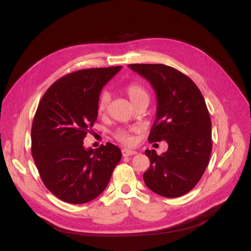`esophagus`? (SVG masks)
<instances>
[{
    "instance_id": "esophagus-1",
    "label": "esophagus",
    "mask_w": 251,
    "mask_h": 251,
    "mask_svg": "<svg viewBox=\"0 0 251 251\" xmlns=\"http://www.w3.org/2000/svg\"><path fill=\"white\" fill-rule=\"evenodd\" d=\"M122 153H123V156H124V157L130 156V155H135V154H137V152H136V151H134V150H129V149H126V148H124V149L122 150Z\"/></svg>"
}]
</instances>
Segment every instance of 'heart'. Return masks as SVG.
I'll return each instance as SVG.
<instances>
[{
  "instance_id": "heart-1",
  "label": "heart",
  "mask_w": 251,
  "mask_h": 251,
  "mask_svg": "<svg viewBox=\"0 0 251 251\" xmlns=\"http://www.w3.org/2000/svg\"><path fill=\"white\" fill-rule=\"evenodd\" d=\"M128 98L134 104L142 99H149V95L146 88L139 82H129L125 88ZM110 102V95L108 92H102L98 98L97 110L100 114L104 113L107 110V107ZM138 127H119L113 132V138L122 144L126 146H133L135 144V138L133 134L137 132Z\"/></svg>"
}]
</instances>
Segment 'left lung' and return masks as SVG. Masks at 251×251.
<instances>
[{"instance_id":"left-lung-1","label":"left lung","mask_w":251,"mask_h":251,"mask_svg":"<svg viewBox=\"0 0 251 251\" xmlns=\"http://www.w3.org/2000/svg\"><path fill=\"white\" fill-rule=\"evenodd\" d=\"M156 92V119L148 141H166L161 155L146 150L150 168L143 175L146 186L158 195L175 198L187 194L203 176L211 154V121L195 82L164 64H129Z\"/></svg>"}]
</instances>
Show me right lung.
I'll return each mask as SVG.
<instances>
[{
    "label": "right lung",
    "instance_id": "obj_1",
    "mask_svg": "<svg viewBox=\"0 0 251 251\" xmlns=\"http://www.w3.org/2000/svg\"><path fill=\"white\" fill-rule=\"evenodd\" d=\"M122 66L88 68L56 80L41 99L31 126V154L46 188L59 199L81 204L98 197L122 159L107 143L83 147L97 121L100 92Z\"/></svg>",
    "mask_w": 251,
    "mask_h": 251
}]
</instances>
